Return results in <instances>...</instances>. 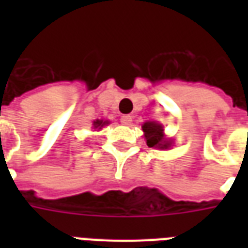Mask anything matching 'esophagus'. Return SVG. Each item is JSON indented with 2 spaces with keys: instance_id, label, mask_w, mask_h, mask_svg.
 <instances>
[{
  "instance_id": "34e87169",
  "label": "esophagus",
  "mask_w": 248,
  "mask_h": 248,
  "mask_svg": "<svg viewBox=\"0 0 248 248\" xmlns=\"http://www.w3.org/2000/svg\"><path fill=\"white\" fill-rule=\"evenodd\" d=\"M132 117L128 116V114H124V116L121 117V124H131Z\"/></svg>"
}]
</instances>
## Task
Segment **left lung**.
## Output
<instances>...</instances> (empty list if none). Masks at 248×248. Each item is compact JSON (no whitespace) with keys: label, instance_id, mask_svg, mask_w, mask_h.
I'll return each instance as SVG.
<instances>
[{"label":"left lung","instance_id":"obj_1","mask_svg":"<svg viewBox=\"0 0 248 248\" xmlns=\"http://www.w3.org/2000/svg\"><path fill=\"white\" fill-rule=\"evenodd\" d=\"M143 131L145 132L147 145L149 148H159V149H167L170 147L169 141L163 139V128L161 124L155 122H147L143 124Z\"/></svg>","mask_w":248,"mask_h":248}]
</instances>
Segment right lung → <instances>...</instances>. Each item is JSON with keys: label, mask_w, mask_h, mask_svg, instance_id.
<instances>
[{"label": "right lung", "mask_w": 248, "mask_h": 248, "mask_svg": "<svg viewBox=\"0 0 248 248\" xmlns=\"http://www.w3.org/2000/svg\"><path fill=\"white\" fill-rule=\"evenodd\" d=\"M107 124V122H103V121H95V122H93V124H95V127H101V126H104V124Z\"/></svg>", "instance_id": "1"}]
</instances>
